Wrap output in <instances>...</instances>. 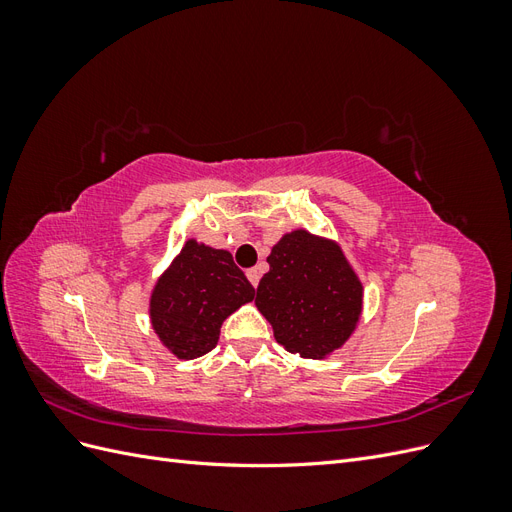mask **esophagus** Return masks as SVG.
<instances>
[{
    "instance_id": "1",
    "label": "esophagus",
    "mask_w": 512,
    "mask_h": 512,
    "mask_svg": "<svg viewBox=\"0 0 512 512\" xmlns=\"http://www.w3.org/2000/svg\"><path fill=\"white\" fill-rule=\"evenodd\" d=\"M260 273H262V269H260V267L247 269V280L252 282V286H254V288H256V286H258V282H260Z\"/></svg>"
}]
</instances>
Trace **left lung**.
Returning <instances> with one entry per match:
<instances>
[{
  "label": "left lung",
  "mask_w": 512,
  "mask_h": 512,
  "mask_svg": "<svg viewBox=\"0 0 512 512\" xmlns=\"http://www.w3.org/2000/svg\"><path fill=\"white\" fill-rule=\"evenodd\" d=\"M256 307L277 344L301 359H327L342 348L363 312V284L333 239L297 228L273 245Z\"/></svg>",
  "instance_id": "obj_1"
}]
</instances>
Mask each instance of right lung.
Masks as SVG:
<instances>
[{
  "instance_id": "obj_1",
  "label": "right lung",
  "mask_w": 512,
  "mask_h": 512,
  "mask_svg": "<svg viewBox=\"0 0 512 512\" xmlns=\"http://www.w3.org/2000/svg\"><path fill=\"white\" fill-rule=\"evenodd\" d=\"M254 294L230 252L188 239L151 290V329L177 359H198L218 346L222 322Z\"/></svg>"
}]
</instances>
